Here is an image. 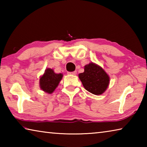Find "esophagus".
I'll list each match as a JSON object with an SVG mask.
<instances>
[{
    "mask_svg": "<svg viewBox=\"0 0 147 147\" xmlns=\"http://www.w3.org/2000/svg\"><path fill=\"white\" fill-rule=\"evenodd\" d=\"M69 74H72V75H76V71H73V72H69Z\"/></svg>",
    "mask_w": 147,
    "mask_h": 147,
    "instance_id": "34e87169",
    "label": "esophagus"
}]
</instances>
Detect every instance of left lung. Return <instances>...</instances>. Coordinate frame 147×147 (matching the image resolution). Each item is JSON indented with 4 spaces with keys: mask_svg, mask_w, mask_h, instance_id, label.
Listing matches in <instances>:
<instances>
[{
    "mask_svg": "<svg viewBox=\"0 0 147 147\" xmlns=\"http://www.w3.org/2000/svg\"><path fill=\"white\" fill-rule=\"evenodd\" d=\"M78 77L87 91L96 95L102 94L109 86V77L98 65L90 63L84 67V72Z\"/></svg>",
    "mask_w": 147,
    "mask_h": 147,
    "instance_id": "1",
    "label": "left lung"
}]
</instances>
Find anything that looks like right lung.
I'll use <instances>...</instances> for the list:
<instances>
[{
	"instance_id": "add662e5",
	"label": "right lung",
	"mask_w": 147,
	"mask_h": 147,
	"mask_svg": "<svg viewBox=\"0 0 147 147\" xmlns=\"http://www.w3.org/2000/svg\"><path fill=\"white\" fill-rule=\"evenodd\" d=\"M62 77L63 74L55 73L53 69L50 68L45 69V73L39 79L40 88L47 93H53L62 79Z\"/></svg>"
}]
</instances>
